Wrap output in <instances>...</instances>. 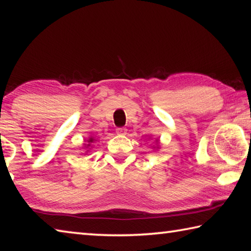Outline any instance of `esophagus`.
Wrapping results in <instances>:
<instances>
[{
	"mask_svg": "<svg viewBox=\"0 0 251 251\" xmlns=\"http://www.w3.org/2000/svg\"><path fill=\"white\" fill-rule=\"evenodd\" d=\"M126 127H118L117 129V133L118 134H120V135H125V134H126Z\"/></svg>",
	"mask_w": 251,
	"mask_h": 251,
	"instance_id": "34e87169",
	"label": "esophagus"
}]
</instances>
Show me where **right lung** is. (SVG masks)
<instances>
[{
	"label": "right lung",
	"mask_w": 251,
	"mask_h": 251,
	"mask_svg": "<svg viewBox=\"0 0 251 251\" xmlns=\"http://www.w3.org/2000/svg\"><path fill=\"white\" fill-rule=\"evenodd\" d=\"M87 142H88V143H92V142H94V140L93 139H89ZM89 145H91V144H87V146H89Z\"/></svg>",
	"instance_id": "add662e5"
}]
</instances>
